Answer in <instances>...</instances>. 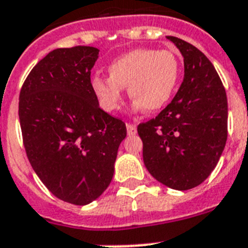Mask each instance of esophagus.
Here are the masks:
<instances>
[{"mask_svg":"<svg viewBox=\"0 0 248 248\" xmlns=\"http://www.w3.org/2000/svg\"><path fill=\"white\" fill-rule=\"evenodd\" d=\"M126 127H127V133H128L130 136H133V135H136L137 128H136V126H135V124H127Z\"/></svg>","mask_w":248,"mask_h":248,"instance_id":"1","label":"esophagus"}]
</instances>
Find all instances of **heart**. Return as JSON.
Here are the masks:
<instances>
[{"mask_svg": "<svg viewBox=\"0 0 248 248\" xmlns=\"http://www.w3.org/2000/svg\"><path fill=\"white\" fill-rule=\"evenodd\" d=\"M108 77L94 76L92 90L107 112L121 107L124 88L133 100V108L160 111L173 96L180 77L177 56L169 49L136 48L115 59L107 68Z\"/></svg>", "mask_w": 248, "mask_h": 248, "instance_id": "obj_1", "label": "heart"}]
</instances>
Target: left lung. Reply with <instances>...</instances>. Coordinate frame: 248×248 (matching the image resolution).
Masks as SVG:
<instances>
[{
  "mask_svg": "<svg viewBox=\"0 0 248 248\" xmlns=\"http://www.w3.org/2000/svg\"><path fill=\"white\" fill-rule=\"evenodd\" d=\"M184 56L185 77L166 108L140 124L143 162L158 182L193 188L214 171L227 140V96L210 60L181 38L167 36Z\"/></svg>",
  "mask_w": 248,
  "mask_h": 248,
  "instance_id": "obj_1",
  "label": "left lung"
}]
</instances>
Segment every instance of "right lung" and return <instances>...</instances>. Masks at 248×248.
<instances>
[{"label": "right lung", "mask_w": 248, "mask_h": 248, "mask_svg": "<svg viewBox=\"0 0 248 248\" xmlns=\"http://www.w3.org/2000/svg\"><path fill=\"white\" fill-rule=\"evenodd\" d=\"M96 47L53 49L29 73L18 116L32 169L57 199L83 206L111 184L126 124L98 106L91 70Z\"/></svg>", "instance_id": "obj_1"}]
</instances>
